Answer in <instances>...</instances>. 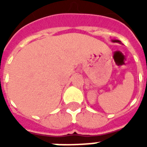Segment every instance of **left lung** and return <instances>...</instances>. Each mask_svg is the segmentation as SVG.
I'll list each match as a JSON object with an SVG mask.
<instances>
[{
	"label": "left lung",
	"mask_w": 147,
	"mask_h": 147,
	"mask_svg": "<svg viewBox=\"0 0 147 147\" xmlns=\"http://www.w3.org/2000/svg\"><path fill=\"white\" fill-rule=\"evenodd\" d=\"M112 42H118V43L121 44V42H120V40H112Z\"/></svg>",
	"instance_id": "left-lung-1"
}]
</instances>
